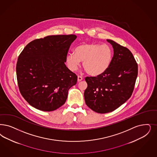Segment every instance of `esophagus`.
I'll return each mask as SVG.
<instances>
[{"instance_id":"esophagus-1","label":"esophagus","mask_w":157,"mask_h":157,"mask_svg":"<svg viewBox=\"0 0 157 157\" xmlns=\"http://www.w3.org/2000/svg\"><path fill=\"white\" fill-rule=\"evenodd\" d=\"M82 79H83V78L81 76H78V81H81Z\"/></svg>"}]
</instances>
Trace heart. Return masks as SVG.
<instances>
[{
	"label": "heart",
	"mask_w": 157,
	"mask_h": 157,
	"mask_svg": "<svg viewBox=\"0 0 157 157\" xmlns=\"http://www.w3.org/2000/svg\"><path fill=\"white\" fill-rule=\"evenodd\" d=\"M113 57V49L107 44L84 42L75 49V53L66 56V63L71 71H75L82 61L87 73L92 76L100 75L109 67Z\"/></svg>",
	"instance_id": "1"
}]
</instances>
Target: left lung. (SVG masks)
<instances>
[{"label": "left lung", "mask_w": 157, "mask_h": 157, "mask_svg": "<svg viewBox=\"0 0 157 157\" xmlns=\"http://www.w3.org/2000/svg\"><path fill=\"white\" fill-rule=\"evenodd\" d=\"M107 41L114 49L109 67L100 75L85 78V103L100 114L113 111L131 97L138 74V65L129 50L112 40Z\"/></svg>", "instance_id": "left-lung-1"}]
</instances>
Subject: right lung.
Wrapping results in <instances>:
<instances>
[{"label": "right lung", "instance_id": "right-lung-1", "mask_svg": "<svg viewBox=\"0 0 157 157\" xmlns=\"http://www.w3.org/2000/svg\"><path fill=\"white\" fill-rule=\"evenodd\" d=\"M75 35H52L33 40L17 62V83L22 97L31 106L52 111L65 103L78 76L65 64Z\"/></svg>", "mask_w": 157, "mask_h": 157}]
</instances>
